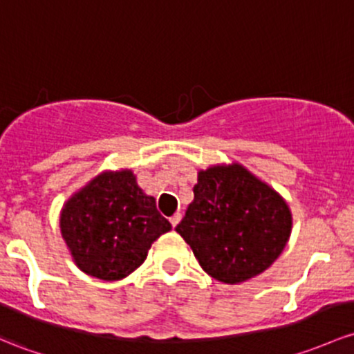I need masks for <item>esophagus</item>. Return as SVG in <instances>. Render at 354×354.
Segmentation results:
<instances>
[{
  "mask_svg": "<svg viewBox=\"0 0 354 354\" xmlns=\"http://www.w3.org/2000/svg\"><path fill=\"white\" fill-rule=\"evenodd\" d=\"M180 221H181V215H180V214H174V215H173V217H171V218H169L171 225H173V227H176L178 224H180Z\"/></svg>",
  "mask_w": 354,
  "mask_h": 354,
  "instance_id": "esophagus-1",
  "label": "esophagus"
}]
</instances>
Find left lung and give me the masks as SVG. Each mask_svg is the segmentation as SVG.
Instances as JSON below:
<instances>
[{"label": "left lung", "mask_w": 354, "mask_h": 354, "mask_svg": "<svg viewBox=\"0 0 354 354\" xmlns=\"http://www.w3.org/2000/svg\"><path fill=\"white\" fill-rule=\"evenodd\" d=\"M176 232L200 266L222 283H243L268 270L292 229V215L274 189L243 166H214L198 173Z\"/></svg>", "instance_id": "obj_1"}]
</instances>
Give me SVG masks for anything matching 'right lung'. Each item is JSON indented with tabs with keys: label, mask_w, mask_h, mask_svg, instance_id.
I'll use <instances>...</instances> for the list:
<instances>
[{
	"label": "right lung",
	"mask_w": 354,
	"mask_h": 354,
	"mask_svg": "<svg viewBox=\"0 0 354 354\" xmlns=\"http://www.w3.org/2000/svg\"><path fill=\"white\" fill-rule=\"evenodd\" d=\"M167 230L171 224L156 200L137 187L132 171L100 174L61 214L62 237L76 265L105 281L136 271L151 244Z\"/></svg>",
	"instance_id": "add662e5"
}]
</instances>
